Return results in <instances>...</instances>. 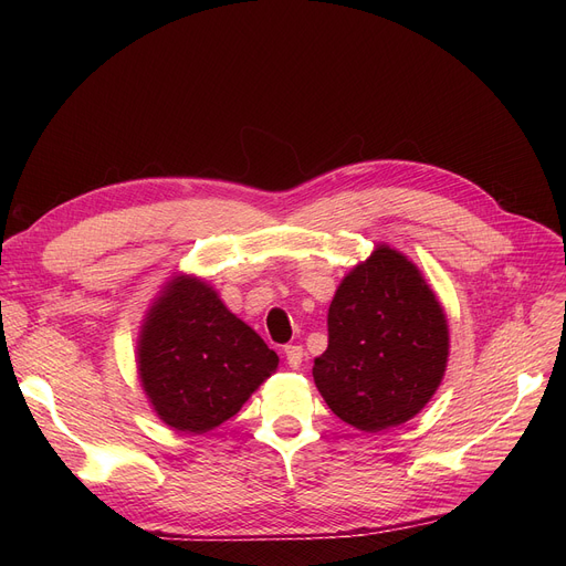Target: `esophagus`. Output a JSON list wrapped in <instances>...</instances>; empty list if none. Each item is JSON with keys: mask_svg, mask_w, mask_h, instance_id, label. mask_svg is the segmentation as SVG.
Wrapping results in <instances>:
<instances>
[{"mask_svg": "<svg viewBox=\"0 0 566 566\" xmlns=\"http://www.w3.org/2000/svg\"><path fill=\"white\" fill-rule=\"evenodd\" d=\"M284 355H286V365L291 369H298L303 365V346H295V344H289L284 346Z\"/></svg>", "mask_w": 566, "mask_h": 566, "instance_id": "1", "label": "esophagus"}]
</instances>
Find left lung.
Listing matches in <instances>:
<instances>
[{
    "label": "left lung",
    "instance_id": "left-lung-1",
    "mask_svg": "<svg viewBox=\"0 0 566 566\" xmlns=\"http://www.w3.org/2000/svg\"><path fill=\"white\" fill-rule=\"evenodd\" d=\"M448 358V318L420 268L378 245L342 280L312 374L339 420L376 433L431 401Z\"/></svg>",
    "mask_w": 566,
    "mask_h": 566
}]
</instances>
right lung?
<instances>
[{"instance_id": "1", "label": "right lung", "mask_w": 566, "mask_h": 566, "mask_svg": "<svg viewBox=\"0 0 566 566\" xmlns=\"http://www.w3.org/2000/svg\"><path fill=\"white\" fill-rule=\"evenodd\" d=\"M277 363V353L224 307L218 291L192 275L165 284L137 339L146 399L167 427L186 433L233 418Z\"/></svg>"}]
</instances>
